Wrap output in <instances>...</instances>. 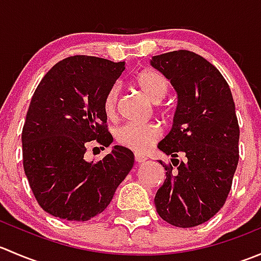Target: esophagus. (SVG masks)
Listing matches in <instances>:
<instances>
[{"label": "esophagus", "instance_id": "obj_1", "mask_svg": "<svg viewBox=\"0 0 261 261\" xmlns=\"http://www.w3.org/2000/svg\"><path fill=\"white\" fill-rule=\"evenodd\" d=\"M135 162L139 163V164H140V163H145L146 162V156H144V155L138 154V152H136V154H135Z\"/></svg>", "mask_w": 261, "mask_h": 261}]
</instances>
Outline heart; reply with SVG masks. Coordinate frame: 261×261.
<instances>
[{
    "label": "heart",
    "instance_id": "heart-1",
    "mask_svg": "<svg viewBox=\"0 0 261 261\" xmlns=\"http://www.w3.org/2000/svg\"><path fill=\"white\" fill-rule=\"evenodd\" d=\"M136 87L151 103H160L165 98L169 89V83L159 73L154 70H141L134 78ZM118 97L120 89L117 86H112L103 97V114L112 120L117 115ZM162 136V130L156 125H125L118 128L115 134L116 143L121 146L127 147L136 152H145Z\"/></svg>",
    "mask_w": 261,
    "mask_h": 261
}]
</instances>
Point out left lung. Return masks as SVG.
Here are the masks:
<instances>
[{
    "mask_svg": "<svg viewBox=\"0 0 261 261\" xmlns=\"http://www.w3.org/2000/svg\"><path fill=\"white\" fill-rule=\"evenodd\" d=\"M151 65L178 94L173 127L158 145L173 164L159 160L167 178L155 207L170 225L194 227L222 208L232 186L240 138L235 102L220 70L196 53L155 55ZM178 154L183 161L174 159Z\"/></svg>",
    "mask_w": 261,
    "mask_h": 261,
    "instance_id": "1",
    "label": "left lung"
}]
</instances>
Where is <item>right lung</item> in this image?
<instances>
[{
	"instance_id": "1",
	"label": "right lung",
	"mask_w": 261,
	"mask_h": 261,
	"mask_svg": "<svg viewBox=\"0 0 261 261\" xmlns=\"http://www.w3.org/2000/svg\"><path fill=\"white\" fill-rule=\"evenodd\" d=\"M125 70L123 62L65 58L36 87L23 123L22 164L39 206L55 217L88 221L103 212L134 165L127 147L115 145L98 162H87L91 141L112 143L102 103Z\"/></svg>"
}]
</instances>
